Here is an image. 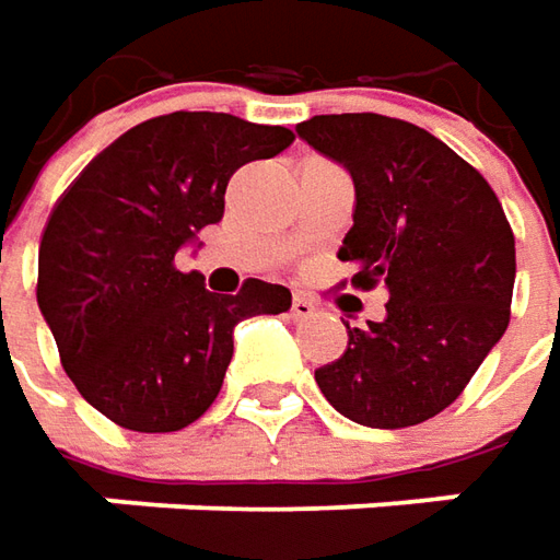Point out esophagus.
Instances as JSON below:
<instances>
[{"instance_id":"34e87169","label":"esophagus","mask_w":560,"mask_h":560,"mask_svg":"<svg viewBox=\"0 0 560 560\" xmlns=\"http://www.w3.org/2000/svg\"><path fill=\"white\" fill-rule=\"evenodd\" d=\"M318 306L313 303L310 298H303V294H298V298L291 300V316L298 318V322H303V318H310L313 313H316Z\"/></svg>"}]
</instances>
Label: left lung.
I'll return each instance as SVG.
<instances>
[{"mask_svg":"<svg viewBox=\"0 0 560 560\" xmlns=\"http://www.w3.org/2000/svg\"><path fill=\"white\" fill-rule=\"evenodd\" d=\"M298 136L357 188L338 257L387 288V316L350 328L318 390L365 428H412L458 399L509 328L514 235L490 183L428 129L381 114H318Z\"/></svg>","mask_w":560,"mask_h":560,"instance_id":"obj_1","label":"left lung"}]
</instances>
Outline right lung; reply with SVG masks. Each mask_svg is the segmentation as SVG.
I'll use <instances>...</instances> for the list:
<instances>
[{"instance_id": "add662e5", "label": "right lung", "mask_w": 560, "mask_h": 560, "mask_svg": "<svg viewBox=\"0 0 560 560\" xmlns=\"http://www.w3.org/2000/svg\"><path fill=\"white\" fill-rule=\"evenodd\" d=\"M291 142L284 126L176 110L132 126L51 210L36 303L68 377L114 424L188 428L220 394L235 325L291 310L284 284L247 279L220 298L173 262L222 220L232 173Z\"/></svg>"}]
</instances>
